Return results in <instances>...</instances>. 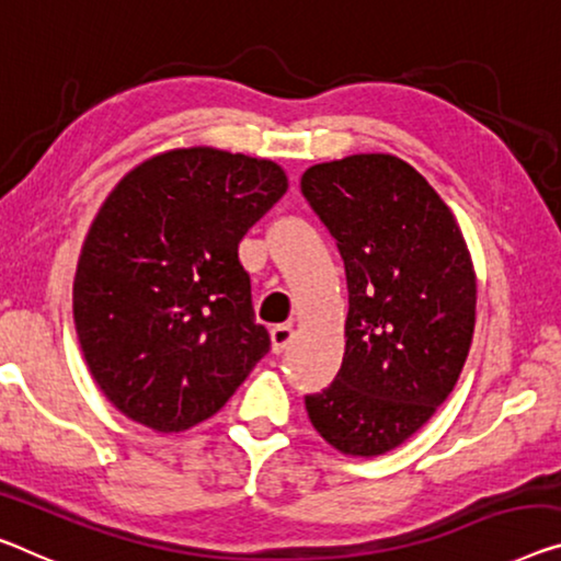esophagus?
Returning <instances> with one entry per match:
<instances>
[{
    "label": "esophagus",
    "mask_w": 561,
    "mask_h": 561,
    "mask_svg": "<svg viewBox=\"0 0 561 561\" xmlns=\"http://www.w3.org/2000/svg\"><path fill=\"white\" fill-rule=\"evenodd\" d=\"M271 341H273V353H283L293 341V329L290 325H275L271 331Z\"/></svg>",
    "instance_id": "34e87169"
}]
</instances>
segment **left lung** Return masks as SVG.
<instances>
[{
  "instance_id": "left-lung-1",
  "label": "left lung",
  "mask_w": 561,
  "mask_h": 561,
  "mask_svg": "<svg viewBox=\"0 0 561 561\" xmlns=\"http://www.w3.org/2000/svg\"><path fill=\"white\" fill-rule=\"evenodd\" d=\"M348 286L346 353L306 411L343 454L396 449L434 416L469 356L477 280L451 210L393 154H353L300 178Z\"/></svg>"
}]
</instances>
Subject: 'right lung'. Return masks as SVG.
Instances as JSON below:
<instances>
[{"label":"right lung","mask_w":561,"mask_h":561,"mask_svg":"<svg viewBox=\"0 0 561 561\" xmlns=\"http://www.w3.org/2000/svg\"><path fill=\"white\" fill-rule=\"evenodd\" d=\"M268 160L158 154L119 180L75 275V325L102 393L162 434L210 419L271 351L255 323L248 230L286 193Z\"/></svg>","instance_id":"1"}]
</instances>
